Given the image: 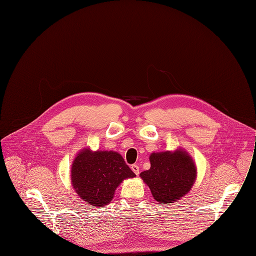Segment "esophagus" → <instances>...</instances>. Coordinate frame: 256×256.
Listing matches in <instances>:
<instances>
[{"label": "esophagus", "instance_id": "1", "mask_svg": "<svg viewBox=\"0 0 256 256\" xmlns=\"http://www.w3.org/2000/svg\"><path fill=\"white\" fill-rule=\"evenodd\" d=\"M131 169H132V171H133L136 175H139L140 169H139V166H138L137 164H133V165L131 166Z\"/></svg>", "mask_w": 256, "mask_h": 256}]
</instances>
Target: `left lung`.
<instances>
[{"mask_svg":"<svg viewBox=\"0 0 256 256\" xmlns=\"http://www.w3.org/2000/svg\"><path fill=\"white\" fill-rule=\"evenodd\" d=\"M149 159L151 167L141 172L140 177L157 202L173 203L190 191L196 179V167L186 151L152 153Z\"/></svg>","mask_w":256,"mask_h":256,"instance_id":"1","label":"left lung"}]
</instances>
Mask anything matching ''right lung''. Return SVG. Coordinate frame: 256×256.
I'll return each mask as SVG.
<instances>
[{
	"label": "right lung",
	"instance_id": "right-lung-1",
	"mask_svg": "<svg viewBox=\"0 0 256 256\" xmlns=\"http://www.w3.org/2000/svg\"><path fill=\"white\" fill-rule=\"evenodd\" d=\"M135 173L115 151H91L85 148L78 153L71 168L72 186L83 201L104 207L114 197L119 184Z\"/></svg>",
	"mask_w": 256,
	"mask_h": 256
}]
</instances>
